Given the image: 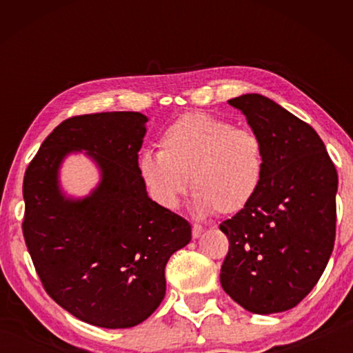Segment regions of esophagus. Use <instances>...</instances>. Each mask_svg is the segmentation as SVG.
Returning a JSON list of instances; mask_svg holds the SVG:
<instances>
[{
  "label": "esophagus",
  "mask_w": 353,
  "mask_h": 353,
  "mask_svg": "<svg viewBox=\"0 0 353 353\" xmlns=\"http://www.w3.org/2000/svg\"><path fill=\"white\" fill-rule=\"evenodd\" d=\"M202 232H204V229H202L201 225L194 224V225H193V230H191V234H193V238H199Z\"/></svg>",
  "instance_id": "1"
}]
</instances>
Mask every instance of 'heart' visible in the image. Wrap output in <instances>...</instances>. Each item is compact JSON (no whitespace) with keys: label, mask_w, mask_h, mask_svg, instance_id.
I'll return each mask as SVG.
<instances>
[{"label":"heart","mask_w":353,"mask_h":353,"mask_svg":"<svg viewBox=\"0 0 353 353\" xmlns=\"http://www.w3.org/2000/svg\"><path fill=\"white\" fill-rule=\"evenodd\" d=\"M139 171L152 199L165 208L179 207L190 179L196 212L234 214L260 191L265 149L254 129L188 112L160 135L159 154H141Z\"/></svg>","instance_id":"heart-1"}]
</instances>
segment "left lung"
<instances>
[{"instance_id":"obj_1","label":"left lung","mask_w":353,"mask_h":353,"mask_svg":"<svg viewBox=\"0 0 353 353\" xmlns=\"http://www.w3.org/2000/svg\"><path fill=\"white\" fill-rule=\"evenodd\" d=\"M265 149L252 202L219 224L229 238L221 285L248 312L296 307L318 283L336 235L338 174L316 130L256 93L229 101Z\"/></svg>"}]
</instances>
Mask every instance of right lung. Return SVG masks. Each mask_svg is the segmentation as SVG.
Segmentation results:
<instances>
[{"label":"right lung","mask_w":353,"mask_h":353,"mask_svg":"<svg viewBox=\"0 0 353 353\" xmlns=\"http://www.w3.org/2000/svg\"><path fill=\"white\" fill-rule=\"evenodd\" d=\"M148 118L104 112L65 119L41 143L23 179V236L50 297L87 324L128 328L165 297V266L191 240L182 216L148 198L139 151ZM87 150L103 179L85 200H65L57 171Z\"/></svg>","instance_id":"add662e5"}]
</instances>
